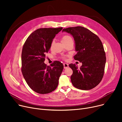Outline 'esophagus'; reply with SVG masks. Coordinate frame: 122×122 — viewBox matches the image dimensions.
Listing matches in <instances>:
<instances>
[{"label":"esophagus","instance_id":"obj_1","mask_svg":"<svg viewBox=\"0 0 122 122\" xmlns=\"http://www.w3.org/2000/svg\"><path fill=\"white\" fill-rule=\"evenodd\" d=\"M63 65H64V69H66L69 67L68 64L67 63H64Z\"/></svg>","mask_w":122,"mask_h":122}]
</instances>
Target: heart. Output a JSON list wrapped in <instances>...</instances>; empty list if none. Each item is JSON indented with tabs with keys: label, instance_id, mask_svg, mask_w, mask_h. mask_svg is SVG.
I'll return each mask as SVG.
<instances>
[{
	"label": "heart",
	"instance_id": "obj_1",
	"mask_svg": "<svg viewBox=\"0 0 122 122\" xmlns=\"http://www.w3.org/2000/svg\"><path fill=\"white\" fill-rule=\"evenodd\" d=\"M61 41L64 44H65L69 42H71V41H73V39L71 37V36H70L69 35H65L64 36L62 37L61 38ZM55 41H53L51 43V46H50V48H51L52 47L53 44H54Z\"/></svg>",
	"mask_w": 122,
	"mask_h": 122
}]
</instances>
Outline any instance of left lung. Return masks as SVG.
<instances>
[{
	"label": "left lung",
	"mask_w": 122,
	"mask_h": 122,
	"mask_svg": "<svg viewBox=\"0 0 122 122\" xmlns=\"http://www.w3.org/2000/svg\"><path fill=\"white\" fill-rule=\"evenodd\" d=\"M63 31L74 37L76 52L74 58L82 63L80 68L75 64L69 65L73 72L71 76L73 85L81 90L93 88L101 81L104 72L106 58L101 41L98 36L82 27L64 29Z\"/></svg>",
	"instance_id": "1"
}]
</instances>
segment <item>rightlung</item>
Instances as JSON below:
<instances>
[{"instance_id":"obj_1","label":"right lung","mask_w":122,"mask_h":122,"mask_svg":"<svg viewBox=\"0 0 122 122\" xmlns=\"http://www.w3.org/2000/svg\"><path fill=\"white\" fill-rule=\"evenodd\" d=\"M62 28H41L32 33L22 49V72L30 87L40 94H46L57 88L64 66L54 61L51 67L44 63L51 43Z\"/></svg>"}]
</instances>
